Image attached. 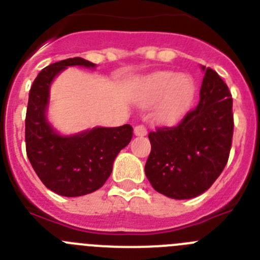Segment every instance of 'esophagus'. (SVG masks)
<instances>
[{
    "label": "esophagus",
    "mask_w": 260,
    "mask_h": 260,
    "mask_svg": "<svg viewBox=\"0 0 260 260\" xmlns=\"http://www.w3.org/2000/svg\"><path fill=\"white\" fill-rule=\"evenodd\" d=\"M134 134L137 137H143V135L147 134V128L144 125H137L134 127Z\"/></svg>",
    "instance_id": "obj_1"
}]
</instances>
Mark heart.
<instances>
[{"label": "heart", "instance_id": "heart-1", "mask_svg": "<svg viewBox=\"0 0 260 260\" xmlns=\"http://www.w3.org/2000/svg\"><path fill=\"white\" fill-rule=\"evenodd\" d=\"M195 82L189 75H178L172 71H160L146 80L143 99L155 103L161 99L157 117L164 122H174L186 113L195 96Z\"/></svg>", "mask_w": 260, "mask_h": 260}]
</instances>
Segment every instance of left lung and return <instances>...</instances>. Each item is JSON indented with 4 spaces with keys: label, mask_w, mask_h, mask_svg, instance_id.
I'll list each match as a JSON object with an SVG mask.
<instances>
[{
    "label": "left lung",
    "mask_w": 260,
    "mask_h": 260,
    "mask_svg": "<svg viewBox=\"0 0 260 260\" xmlns=\"http://www.w3.org/2000/svg\"><path fill=\"white\" fill-rule=\"evenodd\" d=\"M201 100L176 126L148 134L144 172L153 189L172 199H191L217 180L228 162L233 138V100L215 70L202 68Z\"/></svg>",
    "instance_id": "1"
}]
</instances>
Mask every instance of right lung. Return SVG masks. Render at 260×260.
I'll return each instance as SVG.
<instances>
[{"label": "right lung", "instance_id": "1", "mask_svg": "<svg viewBox=\"0 0 260 260\" xmlns=\"http://www.w3.org/2000/svg\"><path fill=\"white\" fill-rule=\"evenodd\" d=\"M95 68L75 57L54 62L39 73L28 95L26 113V151L41 182L62 197H80L100 189L109 178L116 156L133 138V127H95L71 137H61L48 123L52 80L68 66Z\"/></svg>", "mask_w": 260, "mask_h": 260}]
</instances>
